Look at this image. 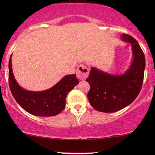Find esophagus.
<instances>
[{
	"mask_svg": "<svg viewBox=\"0 0 155 155\" xmlns=\"http://www.w3.org/2000/svg\"><path fill=\"white\" fill-rule=\"evenodd\" d=\"M89 74V69L85 65L81 64L78 67L77 71H76V76L80 79H84L87 77Z\"/></svg>",
	"mask_w": 155,
	"mask_h": 155,
	"instance_id": "obj_1",
	"label": "esophagus"
}]
</instances>
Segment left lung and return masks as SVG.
<instances>
[{
    "label": "left lung",
    "instance_id": "1",
    "mask_svg": "<svg viewBox=\"0 0 155 155\" xmlns=\"http://www.w3.org/2000/svg\"><path fill=\"white\" fill-rule=\"evenodd\" d=\"M123 41L132 46L133 60L122 75H112L92 68L86 81L90 84L87 94L91 106L97 111L111 113L133 103L141 90L145 69V56L138 41L131 35L122 34Z\"/></svg>",
    "mask_w": 155,
    "mask_h": 155
}]
</instances>
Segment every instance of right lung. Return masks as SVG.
Wrapping results in <instances>:
<instances>
[{"label": "right lung", "instance_id": "obj_1", "mask_svg": "<svg viewBox=\"0 0 155 155\" xmlns=\"http://www.w3.org/2000/svg\"><path fill=\"white\" fill-rule=\"evenodd\" d=\"M12 55L8 63V83L12 95L27 112L38 117L58 115L65 106L67 95L79 83L75 74L65 76L58 84L41 92L28 91L21 87L12 72Z\"/></svg>", "mask_w": 155, "mask_h": 155}]
</instances>
